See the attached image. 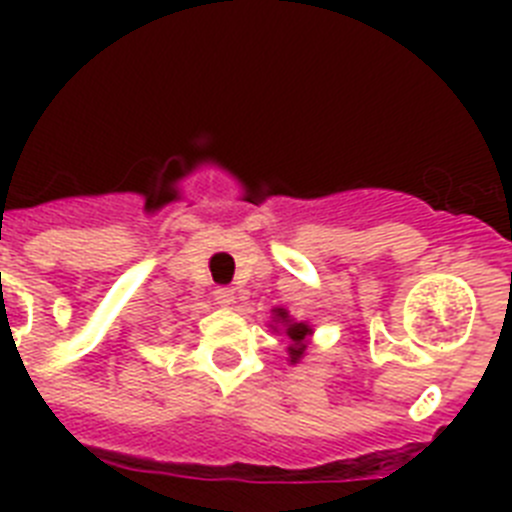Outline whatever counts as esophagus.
Wrapping results in <instances>:
<instances>
[{"instance_id":"obj_1","label":"esophagus","mask_w":512,"mask_h":512,"mask_svg":"<svg viewBox=\"0 0 512 512\" xmlns=\"http://www.w3.org/2000/svg\"><path fill=\"white\" fill-rule=\"evenodd\" d=\"M212 297H215V302L217 305H233V300H235V292H233V287H215V292H212Z\"/></svg>"}]
</instances>
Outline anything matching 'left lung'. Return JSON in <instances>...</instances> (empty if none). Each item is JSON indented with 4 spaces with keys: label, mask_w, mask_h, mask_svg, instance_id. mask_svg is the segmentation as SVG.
<instances>
[{
    "label": "left lung",
    "mask_w": 512,
    "mask_h": 512,
    "mask_svg": "<svg viewBox=\"0 0 512 512\" xmlns=\"http://www.w3.org/2000/svg\"><path fill=\"white\" fill-rule=\"evenodd\" d=\"M277 318L287 323V336L292 338V346H289V359L300 361L302 354H305V338L312 333L310 325H305V323H289L287 312H284V310H277Z\"/></svg>",
    "instance_id": "8db88e82"
}]
</instances>
